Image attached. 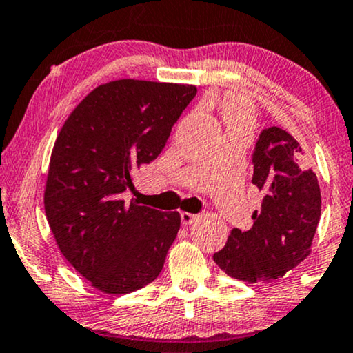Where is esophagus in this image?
<instances>
[{"mask_svg":"<svg viewBox=\"0 0 353 353\" xmlns=\"http://www.w3.org/2000/svg\"><path fill=\"white\" fill-rule=\"evenodd\" d=\"M195 219H197V215H195V214H189V212H181V222H182V225L194 223Z\"/></svg>","mask_w":353,"mask_h":353,"instance_id":"34e87169","label":"esophagus"}]
</instances>
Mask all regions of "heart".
<instances>
[{"label":"heart","mask_w":353,"mask_h":353,"mask_svg":"<svg viewBox=\"0 0 353 353\" xmlns=\"http://www.w3.org/2000/svg\"><path fill=\"white\" fill-rule=\"evenodd\" d=\"M223 118L230 128H246L253 125V110L248 100L240 95H230L222 103Z\"/></svg>","instance_id":"obj_1"}]
</instances>
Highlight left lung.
Returning a JSON list of instances; mask_svg holds the SVG:
<instances>
[{"mask_svg": "<svg viewBox=\"0 0 353 353\" xmlns=\"http://www.w3.org/2000/svg\"><path fill=\"white\" fill-rule=\"evenodd\" d=\"M303 154L286 130H261L252 154V182L263 192L261 209L253 212L252 228H233L214 254L232 278L248 283L278 279L307 258L321 219V189Z\"/></svg>", "mask_w": 353, "mask_h": 353, "instance_id": "obj_1", "label": "left lung"}]
</instances>
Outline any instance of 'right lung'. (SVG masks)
Returning <instances> with one entry per match:
<instances>
[{"instance_id": "add662e5", "label": "right lung", "mask_w": 353, "mask_h": 353, "mask_svg": "<svg viewBox=\"0 0 353 353\" xmlns=\"http://www.w3.org/2000/svg\"><path fill=\"white\" fill-rule=\"evenodd\" d=\"M194 85L123 79L97 87L63 123L44 209L65 260L92 286L126 294L158 278L181 227L177 212L126 202L131 174L164 150Z\"/></svg>"}]
</instances>
